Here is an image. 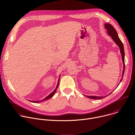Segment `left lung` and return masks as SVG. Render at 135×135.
<instances>
[{
  "instance_id": "obj_1",
  "label": "left lung",
  "mask_w": 135,
  "mask_h": 135,
  "mask_svg": "<svg viewBox=\"0 0 135 135\" xmlns=\"http://www.w3.org/2000/svg\"><path fill=\"white\" fill-rule=\"evenodd\" d=\"M104 26L105 28L107 29V33L108 34V35L109 36H110L112 40L114 41V42L117 44V45H118V46L119 47L120 50V53L122 56V60L123 61V69L122 71V78L120 79V83H121V81L122 80L123 78V76L124 75V69H125V64H124V48H123V45L122 42H121V41L120 40V39L119 38L118 35L117 34V32L116 31V30H115V28L113 27V26L110 24H108V23H105L104 24ZM119 83V84H120ZM119 84H118V85H119ZM117 86V87H118ZM117 88V87H116ZM112 92H111L109 94L106 95L105 97H97V96H87V95H85L86 97L91 99H102L103 98H105L106 97H107L108 95H110V94L112 93Z\"/></svg>"
}]
</instances>
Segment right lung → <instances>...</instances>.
<instances>
[{"label":"right lung","mask_w":135,"mask_h":135,"mask_svg":"<svg viewBox=\"0 0 135 135\" xmlns=\"http://www.w3.org/2000/svg\"><path fill=\"white\" fill-rule=\"evenodd\" d=\"M60 75H59V79H58V84H57V86H56V88H55V90L52 92V93H51L49 95H48L46 98H45L44 99H43L42 100H40V101H32L31 102H33V103H38V102H43V101H46V100H49V99H50V98H51L54 95V94H55V93H56V91H57V88H58V86H59V79H60Z\"/></svg>","instance_id":"obj_1"}]
</instances>
